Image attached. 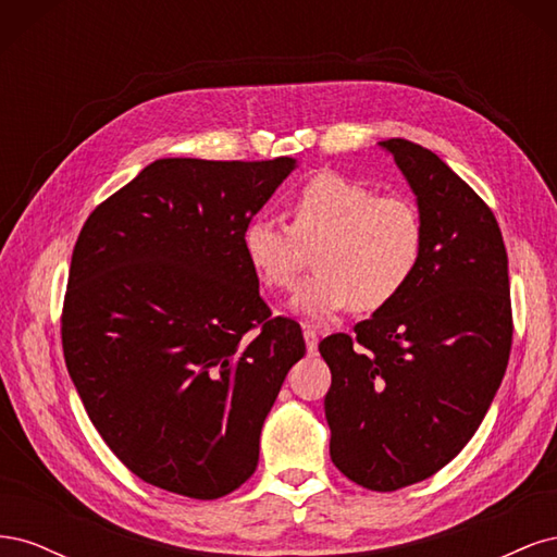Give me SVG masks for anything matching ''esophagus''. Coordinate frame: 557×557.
<instances>
[{
	"instance_id": "34e87169",
	"label": "esophagus",
	"mask_w": 557,
	"mask_h": 557,
	"mask_svg": "<svg viewBox=\"0 0 557 557\" xmlns=\"http://www.w3.org/2000/svg\"><path fill=\"white\" fill-rule=\"evenodd\" d=\"M305 342H307V350L315 352V348H318V332L313 327H305Z\"/></svg>"
}]
</instances>
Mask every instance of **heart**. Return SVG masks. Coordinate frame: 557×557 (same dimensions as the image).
Here are the masks:
<instances>
[{
  "label": "heart",
  "instance_id": "obj_1",
  "mask_svg": "<svg viewBox=\"0 0 557 557\" xmlns=\"http://www.w3.org/2000/svg\"><path fill=\"white\" fill-rule=\"evenodd\" d=\"M290 225L252 218L242 250L252 274L272 290H288L313 252L315 276L305 281L290 309L309 323H330L356 307L376 311L413 281L425 250V223L413 201L381 197L369 185L334 172L311 176L293 195Z\"/></svg>",
  "mask_w": 557,
  "mask_h": 557
}]
</instances>
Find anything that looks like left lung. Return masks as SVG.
<instances>
[{"label": "left lung", "instance_id": "obj_1", "mask_svg": "<svg viewBox=\"0 0 557 557\" xmlns=\"http://www.w3.org/2000/svg\"><path fill=\"white\" fill-rule=\"evenodd\" d=\"M379 146L407 178L425 250L395 301L318 350L330 458L344 476L391 493L436 474L479 430L509 364V260L485 201L432 150Z\"/></svg>", "mask_w": 557, "mask_h": 557}]
</instances>
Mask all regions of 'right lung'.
Instances as JSON below:
<instances>
[{
	"label": "right lung",
	"mask_w": 557,
	"mask_h": 557,
	"mask_svg": "<svg viewBox=\"0 0 557 557\" xmlns=\"http://www.w3.org/2000/svg\"><path fill=\"white\" fill-rule=\"evenodd\" d=\"M295 158H164L99 205L74 246L64 362L92 425L132 474L218 499L258 467L260 432L305 358L272 318L242 232Z\"/></svg>",
	"instance_id": "obj_1"
}]
</instances>
